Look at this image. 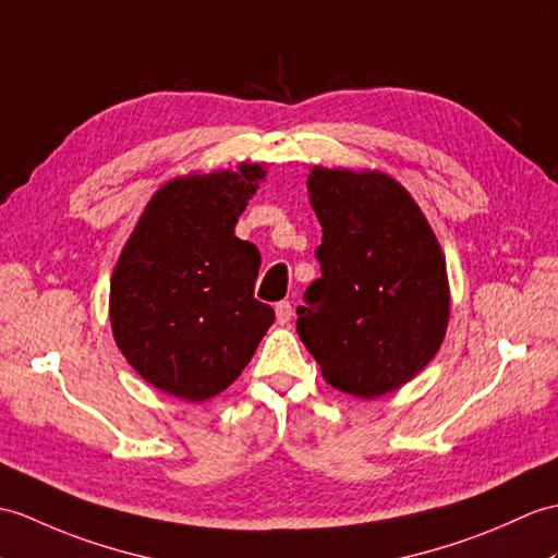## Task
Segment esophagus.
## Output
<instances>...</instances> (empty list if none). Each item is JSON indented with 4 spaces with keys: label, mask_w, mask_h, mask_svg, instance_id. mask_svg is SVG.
Returning <instances> with one entry per match:
<instances>
[{
    "label": "esophagus",
    "mask_w": 558,
    "mask_h": 558,
    "mask_svg": "<svg viewBox=\"0 0 558 558\" xmlns=\"http://www.w3.org/2000/svg\"><path fill=\"white\" fill-rule=\"evenodd\" d=\"M292 304L290 302H278L276 304V318H278V323L280 326H288V323L292 320Z\"/></svg>",
    "instance_id": "obj_1"
}]
</instances>
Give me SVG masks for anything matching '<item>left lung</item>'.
<instances>
[{
    "label": "left lung",
    "instance_id": "1",
    "mask_svg": "<svg viewBox=\"0 0 558 558\" xmlns=\"http://www.w3.org/2000/svg\"><path fill=\"white\" fill-rule=\"evenodd\" d=\"M306 187L323 242L320 278L296 308L300 340L335 390L359 399L395 392L445 342V252L392 175L314 166Z\"/></svg>",
    "mask_w": 558,
    "mask_h": 558
}]
</instances>
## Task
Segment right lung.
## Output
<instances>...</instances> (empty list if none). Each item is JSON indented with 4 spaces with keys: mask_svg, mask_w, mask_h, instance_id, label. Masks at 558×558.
Masks as SVG:
<instances>
[{
    "mask_svg": "<svg viewBox=\"0 0 558 558\" xmlns=\"http://www.w3.org/2000/svg\"><path fill=\"white\" fill-rule=\"evenodd\" d=\"M266 166L187 173L151 194L111 274L113 340L142 378L185 399L238 380L276 314L254 300L262 254L235 235Z\"/></svg>",
    "mask_w": 558,
    "mask_h": 558,
    "instance_id": "right-lung-1",
    "label": "right lung"
}]
</instances>
